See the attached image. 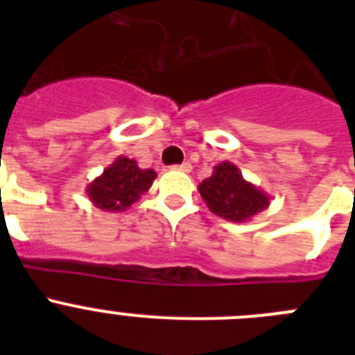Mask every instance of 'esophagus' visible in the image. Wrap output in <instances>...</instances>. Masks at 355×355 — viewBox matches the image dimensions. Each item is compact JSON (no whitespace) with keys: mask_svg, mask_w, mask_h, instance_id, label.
<instances>
[{"mask_svg":"<svg viewBox=\"0 0 355 355\" xmlns=\"http://www.w3.org/2000/svg\"><path fill=\"white\" fill-rule=\"evenodd\" d=\"M172 171H180V172H187V174H188V172H190V171H192V165H190V163H181V165H172Z\"/></svg>","mask_w":355,"mask_h":355,"instance_id":"obj_1","label":"esophagus"}]
</instances>
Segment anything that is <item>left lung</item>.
Segmentation results:
<instances>
[{
  "instance_id": "8db88e82",
  "label": "left lung",
  "mask_w": 355,
  "mask_h": 355,
  "mask_svg": "<svg viewBox=\"0 0 355 355\" xmlns=\"http://www.w3.org/2000/svg\"><path fill=\"white\" fill-rule=\"evenodd\" d=\"M197 188L209 211L236 224L249 222L270 205V196L247 181L231 162L215 165L213 174Z\"/></svg>"
}]
</instances>
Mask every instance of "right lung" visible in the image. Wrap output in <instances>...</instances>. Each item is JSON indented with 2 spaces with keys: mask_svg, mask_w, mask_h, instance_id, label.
Wrapping results in <instances>:
<instances>
[{
  "mask_svg": "<svg viewBox=\"0 0 355 355\" xmlns=\"http://www.w3.org/2000/svg\"><path fill=\"white\" fill-rule=\"evenodd\" d=\"M156 180L153 168H140L135 159L119 156L115 162L87 184V197L105 211H124L147 192Z\"/></svg>",
  "mask_w": 355,
  "mask_h": 355,
  "instance_id": "right-lung-1",
  "label": "right lung"
}]
</instances>
